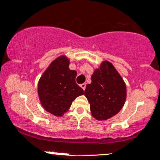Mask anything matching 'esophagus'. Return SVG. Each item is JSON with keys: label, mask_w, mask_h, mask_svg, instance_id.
Segmentation results:
<instances>
[{"label": "esophagus", "mask_w": 160, "mask_h": 160, "mask_svg": "<svg viewBox=\"0 0 160 160\" xmlns=\"http://www.w3.org/2000/svg\"><path fill=\"white\" fill-rule=\"evenodd\" d=\"M80 87H81V88H82V90H85V88H86V84H85V83H82V84H81V85H80Z\"/></svg>", "instance_id": "esophagus-1"}]
</instances>
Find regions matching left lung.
<instances>
[{
	"label": "left lung",
	"mask_w": 160,
	"mask_h": 160,
	"mask_svg": "<svg viewBox=\"0 0 160 160\" xmlns=\"http://www.w3.org/2000/svg\"><path fill=\"white\" fill-rule=\"evenodd\" d=\"M85 95L92 115L99 121L107 120L120 112L126 99V87L112 63L105 61L94 70Z\"/></svg>",
	"instance_id": "obj_1"
}]
</instances>
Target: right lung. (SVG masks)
Instances as JSON below:
<instances>
[{"instance_id":"right-lung-1","label":"right lung","mask_w":160,"mask_h":160,"mask_svg":"<svg viewBox=\"0 0 160 160\" xmlns=\"http://www.w3.org/2000/svg\"><path fill=\"white\" fill-rule=\"evenodd\" d=\"M69 60L61 56L56 58L38 83V94L44 109L56 116H62L76 97L84 91L75 82L77 72L69 69Z\"/></svg>"}]
</instances>
